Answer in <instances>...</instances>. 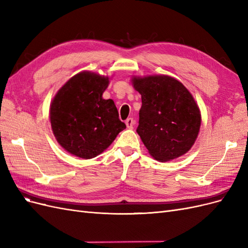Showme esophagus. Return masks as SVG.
Instances as JSON below:
<instances>
[{
    "label": "esophagus",
    "mask_w": 248,
    "mask_h": 248,
    "mask_svg": "<svg viewBox=\"0 0 248 248\" xmlns=\"http://www.w3.org/2000/svg\"><path fill=\"white\" fill-rule=\"evenodd\" d=\"M125 124H126V126H127V128L132 129L134 124H136V121H134L133 118H128V119H127L126 121H125Z\"/></svg>",
    "instance_id": "34e87169"
}]
</instances>
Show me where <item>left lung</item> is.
I'll return each mask as SVG.
<instances>
[{"instance_id":"obj_1","label":"left lung","mask_w":248,"mask_h":248,"mask_svg":"<svg viewBox=\"0 0 248 248\" xmlns=\"http://www.w3.org/2000/svg\"><path fill=\"white\" fill-rule=\"evenodd\" d=\"M141 95L137 132L154 159H176L191 149L201 122V111L182 82L169 76L133 77Z\"/></svg>"}]
</instances>
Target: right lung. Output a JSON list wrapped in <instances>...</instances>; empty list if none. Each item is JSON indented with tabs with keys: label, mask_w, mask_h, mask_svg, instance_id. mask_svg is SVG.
Listing matches in <instances>:
<instances>
[{
	"label": "right lung",
	"mask_w": 248,
	"mask_h": 248,
	"mask_svg": "<svg viewBox=\"0 0 248 248\" xmlns=\"http://www.w3.org/2000/svg\"><path fill=\"white\" fill-rule=\"evenodd\" d=\"M109 78L81 71L57 92L49 107V120L57 141L82 159L101 154L126 128L111 99L102 94Z\"/></svg>",
	"instance_id": "1"
}]
</instances>
